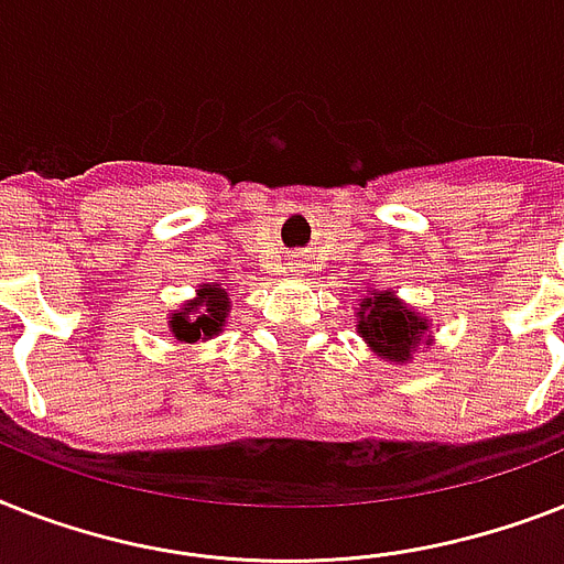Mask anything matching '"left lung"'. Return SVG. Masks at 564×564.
<instances>
[{
  "mask_svg": "<svg viewBox=\"0 0 564 564\" xmlns=\"http://www.w3.org/2000/svg\"><path fill=\"white\" fill-rule=\"evenodd\" d=\"M356 333L388 365H409L423 345H434L432 322L391 290H368L356 306Z\"/></svg>",
  "mask_w": 564,
  "mask_h": 564,
  "instance_id": "1",
  "label": "left lung"
}]
</instances>
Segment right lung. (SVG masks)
<instances>
[{
	"label": "right lung",
	"mask_w": 564,
	"mask_h": 564,
	"mask_svg": "<svg viewBox=\"0 0 564 564\" xmlns=\"http://www.w3.org/2000/svg\"><path fill=\"white\" fill-rule=\"evenodd\" d=\"M171 336L182 345H199L208 338H217L231 315V295L223 290V283H199L196 295L182 306L171 310Z\"/></svg>",
	"instance_id": "right-lung-1"
}]
</instances>
